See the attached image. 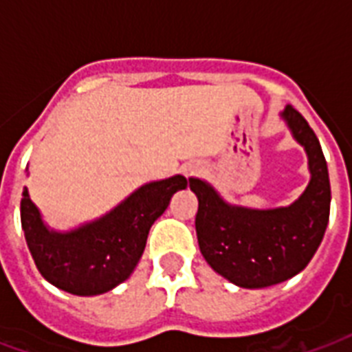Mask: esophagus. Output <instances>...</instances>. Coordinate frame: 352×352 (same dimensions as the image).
Wrapping results in <instances>:
<instances>
[{"instance_id": "34e87169", "label": "esophagus", "mask_w": 352, "mask_h": 352, "mask_svg": "<svg viewBox=\"0 0 352 352\" xmlns=\"http://www.w3.org/2000/svg\"><path fill=\"white\" fill-rule=\"evenodd\" d=\"M182 173L186 177L199 175V173H201V166H199L197 162H188V164L182 166Z\"/></svg>"}]
</instances>
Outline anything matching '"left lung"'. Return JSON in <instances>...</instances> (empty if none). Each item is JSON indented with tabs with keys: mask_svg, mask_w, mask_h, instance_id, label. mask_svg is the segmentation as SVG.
<instances>
[{
	"mask_svg": "<svg viewBox=\"0 0 352 352\" xmlns=\"http://www.w3.org/2000/svg\"><path fill=\"white\" fill-rule=\"evenodd\" d=\"M309 160L311 181L289 206L256 210L226 203L210 182L190 177L197 195L199 248L210 267L243 289L287 281L309 265L322 243L331 210V182L320 140L292 106L279 115Z\"/></svg>",
	"mask_w": 352,
	"mask_h": 352,
	"instance_id": "8db88e82",
	"label": "left lung"
}]
</instances>
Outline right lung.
Wrapping results in <instances>:
<instances>
[{"instance_id": "add662e5", "label": "right lung", "mask_w": 352, "mask_h": 352, "mask_svg": "<svg viewBox=\"0 0 352 352\" xmlns=\"http://www.w3.org/2000/svg\"><path fill=\"white\" fill-rule=\"evenodd\" d=\"M186 186L182 175L146 182L107 214L67 232L47 225L23 188L21 228L30 256L41 276L69 294L109 292L131 276L151 225L164 214L173 193Z\"/></svg>"}]
</instances>
